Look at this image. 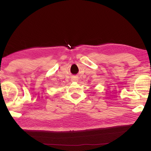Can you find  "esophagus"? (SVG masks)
I'll return each mask as SVG.
<instances>
[{
    "label": "esophagus",
    "mask_w": 151,
    "mask_h": 151,
    "mask_svg": "<svg viewBox=\"0 0 151 151\" xmlns=\"http://www.w3.org/2000/svg\"><path fill=\"white\" fill-rule=\"evenodd\" d=\"M74 81H77V79H75Z\"/></svg>",
    "instance_id": "obj_1"
}]
</instances>
